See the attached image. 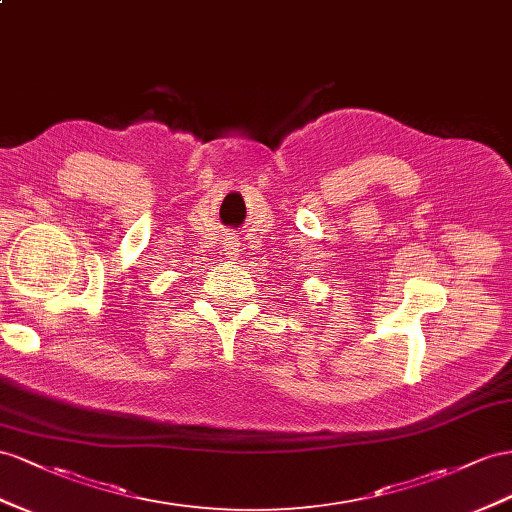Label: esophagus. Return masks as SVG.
<instances>
[{
	"label": "esophagus",
	"mask_w": 512,
	"mask_h": 512,
	"mask_svg": "<svg viewBox=\"0 0 512 512\" xmlns=\"http://www.w3.org/2000/svg\"><path fill=\"white\" fill-rule=\"evenodd\" d=\"M225 255L231 257V259L238 257V255H240V244L235 242V240H227V242H225Z\"/></svg>",
	"instance_id": "obj_1"
}]
</instances>
